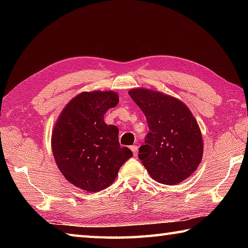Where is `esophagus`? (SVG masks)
I'll return each instance as SVG.
<instances>
[{
    "label": "esophagus",
    "instance_id": "esophagus-1",
    "mask_svg": "<svg viewBox=\"0 0 248 248\" xmlns=\"http://www.w3.org/2000/svg\"><path fill=\"white\" fill-rule=\"evenodd\" d=\"M130 149L132 150V152H133V155H134V156H136L138 155V146L136 145H133V146H131L130 147Z\"/></svg>",
    "mask_w": 248,
    "mask_h": 248
}]
</instances>
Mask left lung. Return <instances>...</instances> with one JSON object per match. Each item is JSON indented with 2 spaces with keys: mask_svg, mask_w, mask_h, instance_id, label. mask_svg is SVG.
I'll list each match as a JSON object with an SVG mask.
<instances>
[{
  "mask_svg": "<svg viewBox=\"0 0 248 248\" xmlns=\"http://www.w3.org/2000/svg\"><path fill=\"white\" fill-rule=\"evenodd\" d=\"M130 97L146 116L149 133L139 157L152 179L173 186L197 170L203 154L199 125L180 100L146 88H134Z\"/></svg>",
  "mask_w": 248,
  "mask_h": 248,
  "instance_id": "8db88e82",
  "label": "left lung"
}]
</instances>
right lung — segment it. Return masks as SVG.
I'll list each match as a JSON object with an SVG mask.
<instances>
[{"mask_svg":"<svg viewBox=\"0 0 248 248\" xmlns=\"http://www.w3.org/2000/svg\"><path fill=\"white\" fill-rule=\"evenodd\" d=\"M112 92H84L62 109L52 132V152L68 181L96 193L108 187L119 168L133 155L120 147L118 128L104 123V114L118 104Z\"/></svg>","mask_w":248,"mask_h":248,"instance_id":"obj_1","label":"right lung"}]
</instances>
